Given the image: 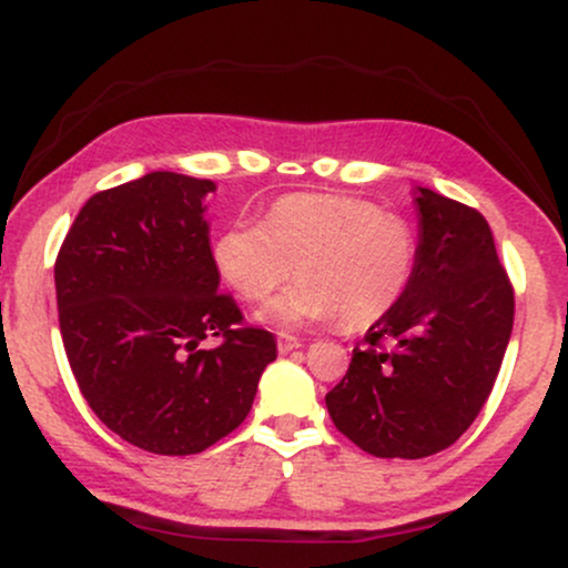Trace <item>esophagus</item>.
I'll return each instance as SVG.
<instances>
[{"label":"esophagus","instance_id":"1","mask_svg":"<svg viewBox=\"0 0 568 568\" xmlns=\"http://www.w3.org/2000/svg\"><path fill=\"white\" fill-rule=\"evenodd\" d=\"M298 347H302V342H298L296 336H288V334L277 336V352H280V355H288V352L298 349Z\"/></svg>","mask_w":568,"mask_h":568}]
</instances>
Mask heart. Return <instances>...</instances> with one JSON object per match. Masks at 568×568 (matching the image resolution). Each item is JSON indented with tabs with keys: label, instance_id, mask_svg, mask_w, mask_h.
Segmentation results:
<instances>
[{
	"label": "heart",
	"instance_id": "1",
	"mask_svg": "<svg viewBox=\"0 0 568 568\" xmlns=\"http://www.w3.org/2000/svg\"><path fill=\"white\" fill-rule=\"evenodd\" d=\"M213 264L230 288L262 302L264 321L296 328L342 312L347 328H366L400 304L419 264V237L397 213L349 194L296 192L275 200L264 224L237 219L219 232Z\"/></svg>",
	"mask_w": 568,
	"mask_h": 568
}]
</instances>
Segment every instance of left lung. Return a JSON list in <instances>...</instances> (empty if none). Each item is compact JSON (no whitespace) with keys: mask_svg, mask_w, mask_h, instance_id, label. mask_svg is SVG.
Instances as JSON below:
<instances>
[{"mask_svg":"<svg viewBox=\"0 0 568 568\" xmlns=\"http://www.w3.org/2000/svg\"><path fill=\"white\" fill-rule=\"evenodd\" d=\"M416 207L410 288L325 395L338 433L382 459H422L459 440L491 395L515 315L486 219L425 186Z\"/></svg>","mask_w":568,"mask_h":568,"instance_id":"8db88e82","label":"left lung"}]
</instances>
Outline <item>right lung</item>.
<instances>
[{
    "label": "right lung",
    "instance_id": "right-lung-1",
    "mask_svg": "<svg viewBox=\"0 0 568 568\" xmlns=\"http://www.w3.org/2000/svg\"><path fill=\"white\" fill-rule=\"evenodd\" d=\"M207 179L154 171L82 205L55 258L69 366L98 419L152 454L186 456L243 425L275 336L219 293ZM216 335V348L201 344Z\"/></svg>",
    "mask_w": 568,
    "mask_h": 568
}]
</instances>
